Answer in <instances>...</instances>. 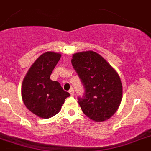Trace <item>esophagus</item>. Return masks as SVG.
Instances as JSON below:
<instances>
[{"instance_id":"esophagus-1","label":"esophagus","mask_w":151,"mask_h":151,"mask_svg":"<svg viewBox=\"0 0 151 151\" xmlns=\"http://www.w3.org/2000/svg\"><path fill=\"white\" fill-rule=\"evenodd\" d=\"M69 93L71 96H73V94H74V90H73V88H71V89L70 90Z\"/></svg>"}]
</instances>
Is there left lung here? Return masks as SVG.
<instances>
[{"mask_svg": "<svg viewBox=\"0 0 151 151\" xmlns=\"http://www.w3.org/2000/svg\"><path fill=\"white\" fill-rule=\"evenodd\" d=\"M71 63L85 88L83 98H78L83 114L97 122L111 118L122 101V83L117 72L92 50L73 54Z\"/></svg>", "mask_w": 151, "mask_h": 151, "instance_id": "obj_1", "label": "left lung"}]
</instances>
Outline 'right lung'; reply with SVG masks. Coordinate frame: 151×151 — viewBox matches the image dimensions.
Instances as JSON below:
<instances>
[{
	"instance_id": "add662e5",
	"label": "right lung",
	"mask_w": 151,
	"mask_h": 151,
	"mask_svg": "<svg viewBox=\"0 0 151 151\" xmlns=\"http://www.w3.org/2000/svg\"><path fill=\"white\" fill-rule=\"evenodd\" d=\"M61 54L47 51L41 54L29 68L23 80L21 96L26 107L40 118L54 116L61 109L70 93L60 83L50 79Z\"/></svg>"
}]
</instances>
